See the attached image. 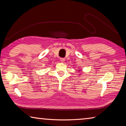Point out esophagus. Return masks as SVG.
<instances>
[{
    "instance_id": "obj_1",
    "label": "esophagus",
    "mask_w": 126,
    "mask_h": 126,
    "mask_svg": "<svg viewBox=\"0 0 126 126\" xmlns=\"http://www.w3.org/2000/svg\"><path fill=\"white\" fill-rule=\"evenodd\" d=\"M60 61L62 62H64V61H65V59L64 58H61Z\"/></svg>"
}]
</instances>
